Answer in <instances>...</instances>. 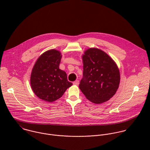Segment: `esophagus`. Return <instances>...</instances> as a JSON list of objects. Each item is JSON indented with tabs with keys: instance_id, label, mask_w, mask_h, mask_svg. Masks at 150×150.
I'll use <instances>...</instances> for the list:
<instances>
[{
	"instance_id": "esophagus-1",
	"label": "esophagus",
	"mask_w": 150,
	"mask_h": 150,
	"mask_svg": "<svg viewBox=\"0 0 150 150\" xmlns=\"http://www.w3.org/2000/svg\"><path fill=\"white\" fill-rule=\"evenodd\" d=\"M79 83V81L78 80H76L73 82V84L75 85H78Z\"/></svg>"
}]
</instances>
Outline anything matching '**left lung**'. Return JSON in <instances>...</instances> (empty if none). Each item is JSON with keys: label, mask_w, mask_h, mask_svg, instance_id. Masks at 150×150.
Segmentation results:
<instances>
[{"label": "left lung", "mask_w": 150, "mask_h": 150, "mask_svg": "<svg viewBox=\"0 0 150 150\" xmlns=\"http://www.w3.org/2000/svg\"><path fill=\"white\" fill-rule=\"evenodd\" d=\"M84 53L83 77L79 87L90 101L101 104L115 94L120 82V73L113 60L103 51L91 48Z\"/></svg>", "instance_id": "1"}]
</instances>
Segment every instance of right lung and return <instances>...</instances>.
Listing matches in <instances>:
<instances>
[{
  "label": "right lung",
  "mask_w": 150,
  "mask_h": 150,
  "mask_svg": "<svg viewBox=\"0 0 150 150\" xmlns=\"http://www.w3.org/2000/svg\"><path fill=\"white\" fill-rule=\"evenodd\" d=\"M61 53L50 50L36 61L31 75V86L35 94L46 101L60 98L72 83L69 82L65 71L59 69Z\"/></svg>",
  "instance_id": "right-lung-1"
}]
</instances>
